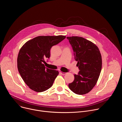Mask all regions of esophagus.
Returning a JSON list of instances; mask_svg holds the SVG:
<instances>
[{
  "instance_id": "1",
  "label": "esophagus",
  "mask_w": 122,
  "mask_h": 122,
  "mask_svg": "<svg viewBox=\"0 0 122 122\" xmlns=\"http://www.w3.org/2000/svg\"><path fill=\"white\" fill-rule=\"evenodd\" d=\"M59 73H60L61 74H62V75H65V74H66V73L64 72H62V71H59Z\"/></svg>"
}]
</instances>
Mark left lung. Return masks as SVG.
<instances>
[{
    "label": "left lung",
    "instance_id": "obj_1",
    "mask_svg": "<svg viewBox=\"0 0 122 122\" xmlns=\"http://www.w3.org/2000/svg\"><path fill=\"white\" fill-rule=\"evenodd\" d=\"M66 38L72 47L80 70L78 75H74V80L68 87L76 94L84 95L92 90L99 78L102 64L100 52L95 44L82 37Z\"/></svg>",
    "mask_w": 122,
    "mask_h": 122
}]
</instances>
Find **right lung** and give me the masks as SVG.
Listing matches in <instances>:
<instances>
[{
	"label": "right lung",
	"instance_id": "right-lung-1",
	"mask_svg": "<svg viewBox=\"0 0 122 122\" xmlns=\"http://www.w3.org/2000/svg\"><path fill=\"white\" fill-rule=\"evenodd\" d=\"M66 36H41L25 42L17 57V68L25 84L37 92L51 88L58 76V71L46 68L43 62L50 57V49L66 38Z\"/></svg>",
	"mask_w": 122,
	"mask_h": 122
}]
</instances>
